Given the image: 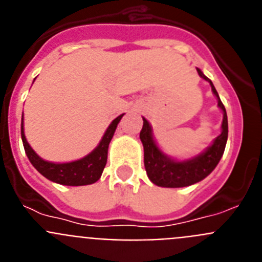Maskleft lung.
Listing matches in <instances>:
<instances>
[{
    "mask_svg": "<svg viewBox=\"0 0 262 262\" xmlns=\"http://www.w3.org/2000/svg\"><path fill=\"white\" fill-rule=\"evenodd\" d=\"M198 75L210 82L214 96L217 98V106L223 111V122H222V133L215 139L212 144L207 147L202 154L189 160H178L166 156L155 142L152 135V127L148 120L143 118V128L140 131V140L144 147V166L148 178L155 185L161 187H184L190 186L202 181L215 169L217 163L223 156L228 138V120H227L226 107L222 103L216 89L212 85L211 80L203 75L201 69L196 68Z\"/></svg>",
    "mask_w": 262,
    "mask_h": 262,
    "instance_id": "8db88e82",
    "label": "left lung"
}]
</instances>
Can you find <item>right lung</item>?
I'll use <instances>...</instances> for the list:
<instances>
[{"mask_svg":"<svg viewBox=\"0 0 262 262\" xmlns=\"http://www.w3.org/2000/svg\"><path fill=\"white\" fill-rule=\"evenodd\" d=\"M123 114L115 118L107 127V129L103 134L99 144L94 148L93 151L86 155L85 157L71 163H50L46 161L41 157L36 155V152L30 147L27 143L25 131H23V118L20 123V136H22L23 147L26 151L27 157L32 166L45 176L50 181L56 182L60 185H67V186H84V185L94 184L99 180L107 163V149L111 139L114 136L115 129H117L119 120L122 119Z\"/></svg>","mask_w":262,"mask_h":262,"instance_id":"obj_1","label":"right lung"}]
</instances>
